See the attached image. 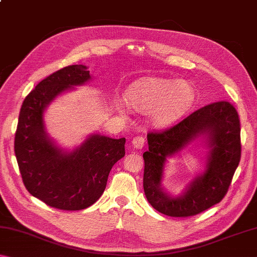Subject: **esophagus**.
I'll return each instance as SVG.
<instances>
[{"label": "esophagus", "mask_w": 257, "mask_h": 257, "mask_svg": "<svg viewBox=\"0 0 257 257\" xmlns=\"http://www.w3.org/2000/svg\"><path fill=\"white\" fill-rule=\"evenodd\" d=\"M132 144H133V146H134L135 149H136V150H141V149H143V147H144V144H145V138L143 137V136H137V137H135V138L133 139Z\"/></svg>", "instance_id": "esophagus-1"}]
</instances>
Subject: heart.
Listing matches in <instances>:
<instances>
[{
	"label": "heart",
	"mask_w": 257,
	"mask_h": 257,
	"mask_svg": "<svg viewBox=\"0 0 257 257\" xmlns=\"http://www.w3.org/2000/svg\"><path fill=\"white\" fill-rule=\"evenodd\" d=\"M193 87L186 80L150 78L137 81L125 92V102L135 110L151 112L153 123L169 125L181 118L194 102ZM116 107L121 110L122 103Z\"/></svg>",
	"instance_id": "heart-1"
}]
</instances>
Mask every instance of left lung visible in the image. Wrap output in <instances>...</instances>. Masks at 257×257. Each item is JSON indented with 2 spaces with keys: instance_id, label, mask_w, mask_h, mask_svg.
<instances>
[{
  "instance_id": "1",
  "label": "left lung",
  "mask_w": 257,
  "mask_h": 257,
  "mask_svg": "<svg viewBox=\"0 0 257 257\" xmlns=\"http://www.w3.org/2000/svg\"><path fill=\"white\" fill-rule=\"evenodd\" d=\"M147 142L143 182L147 201L156 211L191 216L215 205L227 194L241 153L240 122L229 102L208 104L169 130L150 133ZM196 144L208 149L204 170L179 195L168 193L162 186L167 159Z\"/></svg>"
}]
</instances>
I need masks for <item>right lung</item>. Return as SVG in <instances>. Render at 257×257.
<instances>
[{
    "mask_svg": "<svg viewBox=\"0 0 257 257\" xmlns=\"http://www.w3.org/2000/svg\"><path fill=\"white\" fill-rule=\"evenodd\" d=\"M90 79L84 64L61 69L35 87L20 110L15 153L24 185L34 197L59 210L93 205L105 190L112 167L124 156V138L90 134L75 149L64 150L47 134L44 113L50 104Z\"/></svg>",
    "mask_w": 257,
    "mask_h": 257,
    "instance_id": "1",
    "label": "right lung"
}]
</instances>
